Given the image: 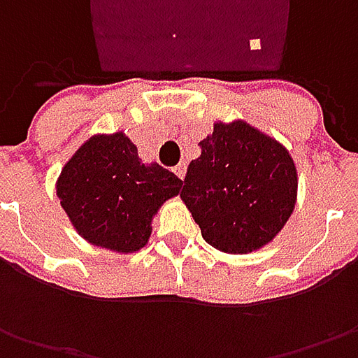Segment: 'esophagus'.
<instances>
[{
    "label": "esophagus",
    "mask_w": 358,
    "mask_h": 358,
    "mask_svg": "<svg viewBox=\"0 0 358 358\" xmlns=\"http://www.w3.org/2000/svg\"><path fill=\"white\" fill-rule=\"evenodd\" d=\"M173 173L179 177V179H185V173H187V165L185 163H179L177 167H173Z\"/></svg>",
    "instance_id": "34e87169"
}]
</instances>
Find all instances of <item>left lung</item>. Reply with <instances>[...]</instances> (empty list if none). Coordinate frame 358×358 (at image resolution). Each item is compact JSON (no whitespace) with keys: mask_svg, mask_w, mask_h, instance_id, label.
I'll return each instance as SVG.
<instances>
[{"mask_svg":"<svg viewBox=\"0 0 358 358\" xmlns=\"http://www.w3.org/2000/svg\"><path fill=\"white\" fill-rule=\"evenodd\" d=\"M199 147L181 199L203 239L233 255L267 245L295 207L296 169L289 151L245 121L215 123Z\"/></svg>","mask_w":358,"mask_h":358,"instance_id":"obj_1","label":"left lung"}]
</instances>
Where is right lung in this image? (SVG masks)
I'll return each instance as SVG.
<instances>
[{
  "label": "right lung",
  "mask_w": 358,
  "mask_h": 358,
  "mask_svg": "<svg viewBox=\"0 0 358 358\" xmlns=\"http://www.w3.org/2000/svg\"><path fill=\"white\" fill-rule=\"evenodd\" d=\"M183 181L157 163L143 165L123 133L97 135L63 167L57 197L67 217L91 245L119 253L141 249L151 219Z\"/></svg>",
  "instance_id": "add662e5"
}]
</instances>
